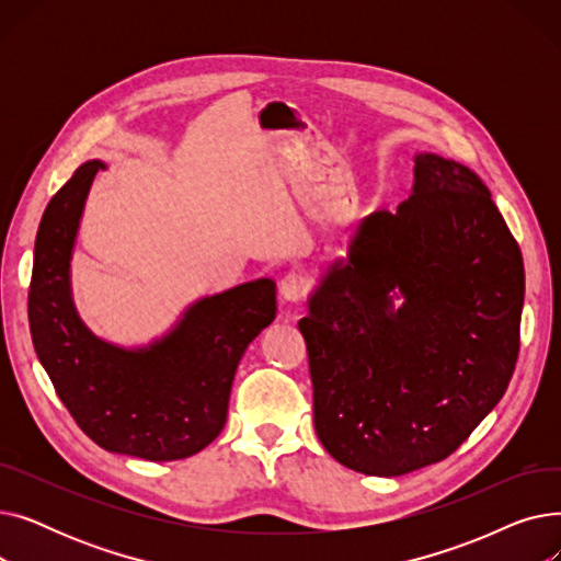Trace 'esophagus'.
<instances>
[{
	"label": "esophagus",
	"mask_w": 561,
	"mask_h": 561,
	"mask_svg": "<svg viewBox=\"0 0 561 561\" xmlns=\"http://www.w3.org/2000/svg\"><path fill=\"white\" fill-rule=\"evenodd\" d=\"M307 288H309V282L305 275L300 273H288L282 282H279V296L286 300V302H300L305 296H307Z\"/></svg>",
	"instance_id": "1"
}]
</instances>
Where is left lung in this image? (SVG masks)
<instances>
[{"instance_id":"left-lung-1","label":"left lung","mask_w":561,"mask_h":561,"mask_svg":"<svg viewBox=\"0 0 561 561\" xmlns=\"http://www.w3.org/2000/svg\"><path fill=\"white\" fill-rule=\"evenodd\" d=\"M414 163L409 199L357 225L298 322L320 444L377 478L453 455L518 359V243L473 170L432 152Z\"/></svg>"}]
</instances>
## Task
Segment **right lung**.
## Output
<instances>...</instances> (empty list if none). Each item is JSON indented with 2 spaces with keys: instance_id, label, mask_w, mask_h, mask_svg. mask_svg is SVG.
Returning a JSON list of instances; mask_svg holds the SVG:
<instances>
[{
  "instance_id": "obj_1",
  "label": "right lung",
  "mask_w": 561,
  "mask_h": 561,
  "mask_svg": "<svg viewBox=\"0 0 561 561\" xmlns=\"http://www.w3.org/2000/svg\"><path fill=\"white\" fill-rule=\"evenodd\" d=\"M104 168L98 159L79 165L43 214L28 286L32 341L58 398L100 448L186 459L225 427L243 352L275 320V282H245L193 302L150 345L95 336L72 302L70 259L88 191Z\"/></svg>"
}]
</instances>
